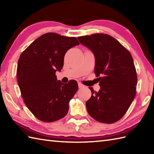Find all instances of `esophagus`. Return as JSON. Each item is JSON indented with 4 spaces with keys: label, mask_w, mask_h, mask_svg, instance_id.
<instances>
[{
    "label": "esophagus",
    "mask_w": 154,
    "mask_h": 154,
    "mask_svg": "<svg viewBox=\"0 0 154 154\" xmlns=\"http://www.w3.org/2000/svg\"><path fill=\"white\" fill-rule=\"evenodd\" d=\"M78 86H79V88H82V87H84L83 84H81V83H78Z\"/></svg>",
    "instance_id": "1"
}]
</instances>
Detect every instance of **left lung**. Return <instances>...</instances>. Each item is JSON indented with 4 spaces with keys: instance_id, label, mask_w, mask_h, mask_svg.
I'll list each match as a JSON object with an SVG mask.
<instances>
[{
    "instance_id": "1",
    "label": "left lung",
    "mask_w": 154,
    "mask_h": 154,
    "mask_svg": "<svg viewBox=\"0 0 154 154\" xmlns=\"http://www.w3.org/2000/svg\"><path fill=\"white\" fill-rule=\"evenodd\" d=\"M80 43L91 50L99 77L98 92L86 102L89 116L97 121L113 123L125 115L136 94L137 73L131 53L110 35L97 33L79 37Z\"/></svg>"
}]
</instances>
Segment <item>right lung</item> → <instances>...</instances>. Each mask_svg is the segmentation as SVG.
Listing matches in <instances>:
<instances>
[{"mask_svg":"<svg viewBox=\"0 0 154 154\" xmlns=\"http://www.w3.org/2000/svg\"><path fill=\"white\" fill-rule=\"evenodd\" d=\"M79 43L75 37L48 32L36 39L21 54L17 78L26 106L45 122L57 121L67 115L69 101L78 89L76 81H57L56 71L64 64L67 51Z\"/></svg>","mask_w":154,"mask_h":154,"instance_id":"obj_1","label":"right lung"}]
</instances>
